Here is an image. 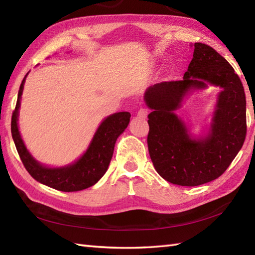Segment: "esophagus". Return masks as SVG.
I'll return each instance as SVG.
<instances>
[{"instance_id":"34e87169","label":"esophagus","mask_w":255,"mask_h":255,"mask_svg":"<svg viewBox=\"0 0 255 255\" xmlns=\"http://www.w3.org/2000/svg\"><path fill=\"white\" fill-rule=\"evenodd\" d=\"M137 116H138V118H140V119L147 118V116H148V111L145 110V108H140V110L138 111Z\"/></svg>"}]
</instances>
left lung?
Wrapping results in <instances>:
<instances>
[{
  "instance_id": "left-lung-1",
  "label": "left lung",
  "mask_w": 255,
  "mask_h": 255,
  "mask_svg": "<svg viewBox=\"0 0 255 255\" xmlns=\"http://www.w3.org/2000/svg\"><path fill=\"white\" fill-rule=\"evenodd\" d=\"M223 89L210 133L194 139L174 111L192 88L207 83ZM148 149L156 172L181 186H197L218 178L242 148L247 134V101L240 78L214 48L195 42L183 80L156 83L147 90Z\"/></svg>"
}]
</instances>
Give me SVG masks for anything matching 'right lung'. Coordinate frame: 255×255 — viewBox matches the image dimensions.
<instances>
[{"mask_svg":"<svg viewBox=\"0 0 255 255\" xmlns=\"http://www.w3.org/2000/svg\"><path fill=\"white\" fill-rule=\"evenodd\" d=\"M27 74L19 86L17 102L10 123L12 137L25 169L37 182L61 192H78L94 185L107 171L116 140L127 128L130 121V113H115L105 118L96 130L89 149L73 164L63 167H47L32 158L18 131V110Z\"/></svg>","mask_w":255,"mask_h":255,"instance_id":"1","label":"right lung"}]
</instances>
